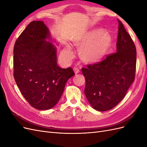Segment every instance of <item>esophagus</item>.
<instances>
[{"label": "esophagus", "instance_id": "obj_1", "mask_svg": "<svg viewBox=\"0 0 147 147\" xmlns=\"http://www.w3.org/2000/svg\"><path fill=\"white\" fill-rule=\"evenodd\" d=\"M74 72L75 74L79 73V72H80L79 69L77 67H75L74 68Z\"/></svg>", "mask_w": 147, "mask_h": 147}]
</instances>
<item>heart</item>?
<instances>
[{
  "label": "heart",
  "mask_w": 147,
  "mask_h": 147,
  "mask_svg": "<svg viewBox=\"0 0 147 147\" xmlns=\"http://www.w3.org/2000/svg\"><path fill=\"white\" fill-rule=\"evenodd\" d=\"M112 40V36L108 32L96 29L86 33L75 44L78 47H82L79 51L81 58L88 63H94L103 58ZM62 55L66 59H71L72 51L69 45H66L63 48Z\"/></svg>",
  "instance_id": "1"
}]
</instances>
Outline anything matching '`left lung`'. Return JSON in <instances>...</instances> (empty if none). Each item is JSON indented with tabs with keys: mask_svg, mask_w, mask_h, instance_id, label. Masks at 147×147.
<instances>
[{
	"mask_svg": "<svg viewBox=\"0 0 147 147\" xmlns=\"http://www.w3.org/2000/svg\"><path fill=\"white\" fill-rule=\"evenodd\" d=\"M118 21L117 52L82 69L86 80L84 94L92 108L99 112L109 110L118 105L135 79V44L123 23Z\"/></svg>",
	"mask_w": 147,
	"mask_h": 147,
	"instance_id": "8db88e82",
	"label": "left lung"
}]
</instances>
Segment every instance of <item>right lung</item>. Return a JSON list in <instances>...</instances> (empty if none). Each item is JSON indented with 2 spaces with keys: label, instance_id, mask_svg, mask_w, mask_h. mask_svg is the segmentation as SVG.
Segmentation results:
<instances>
[{
  "label": "right lung",
  "instance_id": "add662e5",
  "mask_svg": "<svg viewBox=\"0 0 147 147\" xmlns=\"http://www.w3.org/2000/svg\"><path fill=\"white\" fill-rule=\"evenodd\" d=\"M50 33L42 21L30 23L13 49V76L22 95L38 110L53 108L63 94L66 82L75 75L71 67L57 65L56 48L47 41Z\"/></svg>",
  "mask_w": 147,
  "mask_h": 147
}]
</instances>
